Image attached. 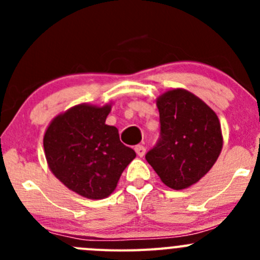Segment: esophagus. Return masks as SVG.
Instances as JSON below:
<instances>
[{
	"label": "esophagus",
	"mask_w": 260,
	"mask_h": 260,
	"mask_svg": "<svg viewBox=\"0 0 260 260\" xmlns=\"http://www.w3.org/2000/svg\"><path fill=\"white\" fill-rule=\"evenodd\" d=\"M135 151H136V153H137L138 157H143L146 153V147L142 145H137L135 147Z\"/></svg>",
	"instance_id": "34e87169"
}]
</instances>
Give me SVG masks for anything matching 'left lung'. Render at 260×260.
<instances>
[{"label": "left lung", "instance_id": "left-lung-1", "mask_svg": "<svg viewBox=\"0 0 260 260\" xmlns=\"http://www.w3.org/2000/svg\"><path fill=\"white\" fill-rule=\"evenodd\" d=\"M159 138L146 159L162 182L182 190L205 176L222 147L217 115L201 99L174 89L157 99Z\"/></svg>", "mask_w": 260, "mask_h": 260}]
</instances>
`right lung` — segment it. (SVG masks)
<instances>
[{"label":"right lung","instance_id":"1","mask_svg":"<svg viewBox=\"0 0 260 260\" xmlns=\"http://www.w3.org/2000/svg\"><path fill=\"white\" fill-rule=\"evenodd\" d=\"M111 106L79 104L50 123L44 136L52 174L84 198L104 199L117 187L136 152L119 141L118 129L106 124Z\"/></svg>","mask_w":260,"mask_h":260}]
</instances>
